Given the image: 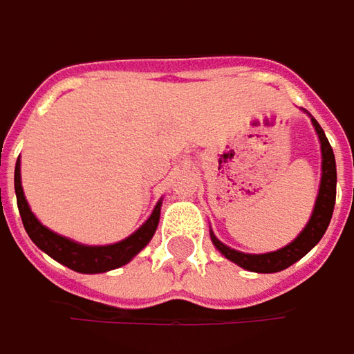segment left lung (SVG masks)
<instances>
[{
  "mask_svg": "<svg viewBox=\"0 0 354 354\" xmlns=\"http://www.w3.org/2000/svg\"><path fill=\"white\" fill-rule=\"evenodd\" d=\"M310 117V115H309ZM310 123L315 127V131L319 135V143H321V183H319V195L313 207L310 219L303 227V231L292 239L289 245L271 251V253H243L235 251L231 247H227L219 239L215 237V233L211 231V241L215 245V249L227 257L229 261H233L235 265L243 267L245 271H253V273H279L287 267H291L292 263H297L299 259L309 253L310 249L323 239L327 231L330 217H333V209H335V199H337V163H335V153L330 149L327 135L323 131V127L317 123L315 117H310Z\"/></svg>",
  "mask_w": 354,
  "mask_h": 354,
  "instance_id": "obj_1",
  "label": "left lung"
}]
</instances>
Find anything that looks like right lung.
<instances>
[{
  "mask_svg": "<svg viewBox=\"0 0 354 354\" xmlns=\"http://www.w3.org/2000/svg\"><path fill=\"white\" fill-rule=\"evenodd\" d=\"M13 181H15V197H17L19 215H21V221H24L29 239L51 259H55L57 263H62V265L69 267L71 271H77V273H107V271H113V269L127 265L133 257L139 255V251H143L147 247V243L153 239L155 231H157V225H159L163 201H157L149 219L123 241H117L111 245H83V243L63 237L59 233L47 229L31 213V207L27 203L24 187H21V163H19V159L15 163V179Z\"/></svg>",
  "mask_w": 354,
  "mask_h": 354,
  "instance_id": "obj_1",
  "label": "right lung"
}]
</instances>
